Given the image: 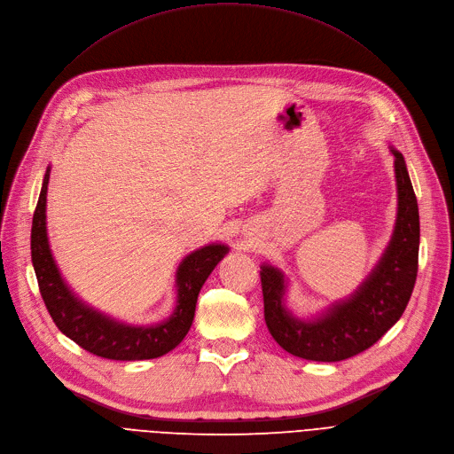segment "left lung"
<instances>
[{"instance_id":"8db88e82","label":"left lung","mask_w":454,"mask_h":454,"mask_svg":"<svg viewBox=\"0 0 454 454\" xmlns=\"http://www.w3.org/2000/svg\"><path fill=\"white\" fill-rule=\"evenodd\" d=\"M397 214L390 242L372 271L349 294L310 314L288 307L290 277L261 264L264 319L273 340L294 356L314 362L351 358L382 338L403 316L412 295L419 254V210L404 157L394 145Z\"/></svg>"}]
</instances>
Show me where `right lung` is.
<instances>
[{
  "instance_id": "1",
  "label": "right lung",
  "mask_w": 454,
  "mask_h": 454,
  "mask_svg": "<svg viewBox=\"0 0 454 454\" xmlns=\"http://www.w3.org/2000/svg\"><path fill=\"white\" fill-rule=\"evenodd\" d=\"M51 166L42 181L40 198L31 227V261L44 305L59 331L74 340L82 349L109 360H149L159 358L177 345L188 334L198 295L212 270L223 261L229 246L222 242L207 244L188 253L176 270V303L159 323L133 325L82 301L60 273L48 239V184Z\"/></svg>"
}]
</instances>
